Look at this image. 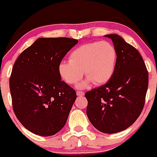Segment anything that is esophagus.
<instances>
[{
    "instance_id": "34e87169",
    "label": "esophagus",
    "mask_w": 157,
    "mask_h": 157,
    "mask_svg": "<svg viewBox=\"0 0 157 157\" xmlns=\"http://www.w3.org/2000/svg\"><path fill=\"white\" fill-rule=\"evenodd\" d=\"M77 96H83V95H84V92L80 91V90H77Z\"/></svg>"
}]
</instances>
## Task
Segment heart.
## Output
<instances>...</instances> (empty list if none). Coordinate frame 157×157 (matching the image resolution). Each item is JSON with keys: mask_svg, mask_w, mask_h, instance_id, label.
<instances>
[{"mask_svg": "<svg viewBox=\"0 0 157 157\" xmlns=\"http://www.w3.org/2000/svg\"><path fill=\"white\" fill-rule=\"evenodd\" d=\"M117 61L115 46L107 41L93 42L77 47L71 53L69 61H62L58 71L63 80L68 84H75L83 74L87 77L80 87H84L89 82L102 85L112 77Z\"/></svg>", "mask_w": 157, "mask_h": 157, "instance_id": "heart-1", "label": "heart"}]
</instances>
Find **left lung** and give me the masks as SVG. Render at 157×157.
I'll use <instances>...</instances> for the list:
<instances>
[{"label": "left lung", "instance_id": "left-lung-1", "mask_svg": "<svg viewBox=\"0 0 157 157\" xmlns=\"http://www.w3.org/2000/svg\"><path fill=\"white\" fill-rule=\"evenodd\" d=\"M117 52L115 71L105 84L85 93L86 115L99 131L114 134L127 129L137 119L145 103L148 71L143 58L120 36L106 35Z\"/></svg>", "mask_w": 157, "mask_h": 157}]
</instances>
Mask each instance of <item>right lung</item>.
Returning <instances> with one entry per match:
<instances>
[{
	"label": "right lung",
	"instance_id": "add662e5",
	"mask_svg": "<svg viewBox=\"0 0 157 157\" xmlns=\"http://www.w3.org/2000/svg\"><path fill=\"white\" fill-rule=\"evenodd\" d=\"M78 42L70 38H40L17 58L10 77L13 109L29 131L54 135L66 124L77 93L61 80L58 66Z\"/></svg>",
	"mask_w": 157,
	"mask_h": 157
}]
</instances>
